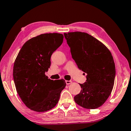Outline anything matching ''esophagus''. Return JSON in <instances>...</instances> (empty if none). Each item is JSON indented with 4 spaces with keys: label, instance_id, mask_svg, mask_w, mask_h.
I'll return each instance as SVG.
<instances>
[{
    "label": "esophagus",
    "instance_id": "esophagus-1",
    "mask_svg": "<svg viewBox=\"0 0 131 131\" xmlns=\"http://www.w3.org/2000/svg\"><path fill=\"white\" fill-rule=\"evenodd\" d=\"M66 83L67 84H70L71 83H72V81H66Z\"/></svg>",
    "mask_w": 131,
    "mask_h": 131
}]
</instances>
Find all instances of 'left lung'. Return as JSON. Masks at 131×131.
<instances>
[{
	"instance_id": "obj_1",
	"label": "left lung",
	"mask_w": 131,
	"mask_h": 131,
	"mask_svg": "<svg viewBox=\"0 0 131 131\" xmlns=\"http://www.w3.org/2000/svg\"><path fill=\"white\" fill-rule=\"evenodd\" d=\"M72 59L79 69L87 74L82 90L74 97L79 106L94 109L104 104L111 95L116 75L111 52L104 44L86 33H64Z\"/></svg>"
}]
</instances>
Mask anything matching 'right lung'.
<instances>
[{
	"label": "right lung",
	"mask_w": 131,
	"mask_h": 131,
	"mask_svg": "<svg viewBox=\"0 0 131 131\" xmlns=\"http://www.w3.org/2000/svg\"><path fill=\"white\" fill-rule=\"evenodd\" d=\"M60 33H45L30 39L22 46L13 68V78L18 95L30 109L46 112L56 106L66 83L53 81L45 73L50 66V57L63 41Z\"/></svg>",
	"instance_id": "obj_1"
}]
</instances>
